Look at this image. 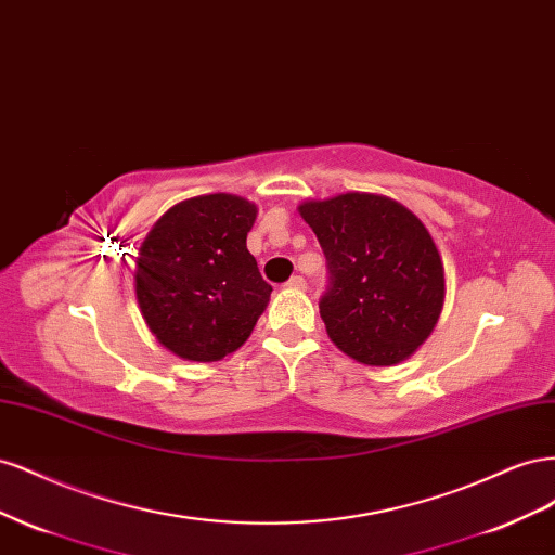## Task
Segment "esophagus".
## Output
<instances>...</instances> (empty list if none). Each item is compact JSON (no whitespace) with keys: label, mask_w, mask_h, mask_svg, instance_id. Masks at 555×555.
Instances as JSON below:
<instances>
[{"label":"esophagus","mask_w":555,"mask_h":555,"mask_svg":"<svg viewBox=\"0 0 555 555\" xmlns=\"http://www.w3.org/2000/svg\"><path fill=\"white\" fill-rule=\"evenodd\" d=\"M287 287H289V289H306V278L294 275V278L287 282Z\"/></svg>","instance_id":"obj_1"}]
</instances>
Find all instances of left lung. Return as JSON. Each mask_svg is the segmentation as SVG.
I'll use <instances>...</instances> for the list:
<instances>
[{"instance_id":"1","label":"left lung","mask_w":555,"mask_h":555,"mask_svg":"<svg viewBox=\"0 0 555 555\" xmlns=\"http://www.w3.org/2000/svg\"><path fill=\"white\" fill-rule=\"evenodd\" d=\"M331 284L319 300L328 338L349 359L396 365L426 343L444 306V263L424 222L398 201L347 192L304 201Z\"/></svg>"}]
</instances>
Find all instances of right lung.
<instances>
[{"label": "right lung", "mask_w": 555, "mask_h": 555, "mask_svg": "<svg viewBox=\"0 0 555 555\" xmlns=\"http://www.w3.org/2000/svg\"><path fill=\"white\" fill-rule=\"evenodd\" d=\"M257 212L236 194L192 196L166 210L141 243L137 300L171 354L210 363L249 338L273 292L247 249Z\"/></svg>", "instance_id": "1"}]
</instances>
